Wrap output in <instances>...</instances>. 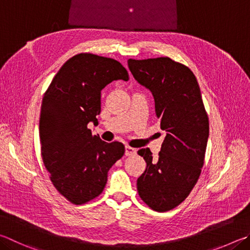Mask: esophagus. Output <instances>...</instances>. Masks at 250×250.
<instances>
[{"instance_id":"esophagus-1","label":"esophagus","mask_w":250,"mask_h":250,"mask_svg":"<svg viewBox=\"0 0 250 250\" xmlns=\"http://www.w3.org/2000/svg\"><path fill=\"white\" fill-rule=\"evenodd\" d=\"M137 153V149L131 147V146H125V155L126 156H130V155H133V154Z\"/></svg>"}]
</instances>
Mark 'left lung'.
Segmentation results:
<instances>
[{
	"instance_id": "obj_1",
	"label": "left lung",
	"mask_w": 250,
	"mask_h": 250,
	"mask_svg": "<svg viewBox=\"0 0 250 250\" xmlns=\"http://www.w3.org/2000/svg\"><path fill=\"white\" fill-rule=\"evenodd\" d=\"M139 84L152 93L156 117L165 132L158 157L138 152L146 168L138 181L141 199L157 212L183 202L200 176L208 138V118L200 87L189 67L169 58L128 60Z\"/></svg>"
}]
</instances>
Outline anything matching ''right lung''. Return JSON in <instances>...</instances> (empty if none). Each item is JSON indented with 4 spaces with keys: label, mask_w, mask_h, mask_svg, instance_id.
Returning a JSON list of instances; mask_svg holds the SVG:
<instances>
[{
    "label": "right lung",
    "mask_w": 250,
    "mask_h": 250,
    "mask_svg": "<svg viewBox=\"0 0 250 250\" xmlns=\"http://www.w3.org/2000/svg\"><path fill=\"white\" fill-rule=\"evenodd\" d=\"M128 81L119 62L92 53L76 54L54 76L44 94L39 119L43 164L57 190L74 204L98 197L108 170L125 154L120 142L93 135L102 89L112 81Z\"/></svg>",
    "instance_id": "right-lung-1"
}]
</instances>
